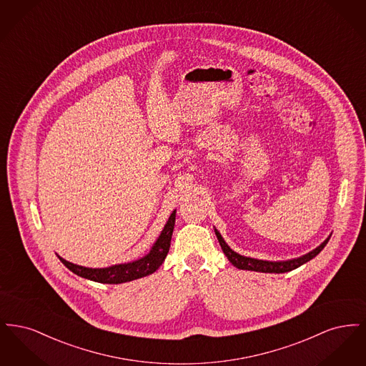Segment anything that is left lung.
Listing matches in <instances>:
<instances>
[{"mask_svg":"<svg viewBox=\"0 0 366 366\" xmlns=\"http://www.w3.org/2000/svg\"><path fill=\"white\" fill-rule=\"evenodd\" d=\"M214 230H215L217 239H218V242L221 244V248H222L224 254L227 255V259H229V262H230L233 266H236L237 269H242V270H252V272H262V273H285V272H291V270H294L296 267L305 264L306 262L313 259L314 257H317V255L322 251V248L330 242V239H331V236H330L324 243L320 244L317 248H314L313 251H310L309 254H305V255H302V257H299V258H295V259L277 262L262 261V259L243 257V255L234 252V251L225 243V240L222 239L221 233H219L217 229H214Z\"/></svg>","mask_w":366,"mask_h":366,"instance_id":"1","label":"left lung"}]
</instances>
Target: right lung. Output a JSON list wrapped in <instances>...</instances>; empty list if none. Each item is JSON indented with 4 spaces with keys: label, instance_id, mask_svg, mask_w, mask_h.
I'll use <instances>...</instances> for the list:
<instances>
[{
    "label": "right lung",
    "instance_id": "right-lung-1",
    "mask_svg": "<svg viewBox=\"0 0 366 366\" xmlns=\"http://www.w3.org/2000/svg\"><path fill=\"white\" fill-rule=\"evenodd\" d=\"M175 224V209L169 217L167 224L163 227L160 236L157 237V242L152 245L151 251L139 258L137 261L127 262V263H119V264H112L109 267H103V269H92V267H84L75 263L66 261L63 258L59 259L61 263L70 269L72 273H75L79 277L92 280L96 282H103V284H122L127 281L141 279L145 276L152 274L160 267V264L167 257V252L170 249V243H172V236L174 230Z\"/></svg>",
    "mask_w": 366,
    "mask_h": 366
}]
</instances>
